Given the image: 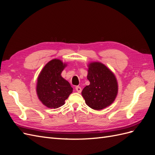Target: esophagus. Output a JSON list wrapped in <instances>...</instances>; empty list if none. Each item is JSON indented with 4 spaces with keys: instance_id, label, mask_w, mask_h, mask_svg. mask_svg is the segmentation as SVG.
Returning a JSON list of instances; mask_svg holds the SVG:
<instances>
[{
    "instance_id": "34e87169",
    "label": "esophagus",
    "mask_w": 155,
    "mask_h": 155,
    "mask_svg": "<svg viewBox=\"0 0 155 155\" xmlns=\"http://www.w3.org/2000/svg\"><path fill=\"white\" fill-rule=\"evenodd\" d=\"M76 91H77L78 93H80V92H81V88L80 87L77 86V87H76Z\"/></svg>"
}]
</instances>
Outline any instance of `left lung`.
Segmentation results:
<instances>
[{
    "label": "left lung",
    "mask_w": 155,
    "mask_h": 155,
    "mask_svg": "<svg viewBox=\"0 0 155 155\" xmlns=\"http://www.w3.org/2000/svg\"><path fill=\"white\" fill-rule=\"evenodd\" d=\"M87 79L90 85L81 92L86 104L94 110H100L110 105L118 94V85L114 73L100 62L88 64Z\"/></svg>",
    "instance_id": "8db88e82"
}]
</instances>
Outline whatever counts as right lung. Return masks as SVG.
<instances>
[{"mask_svg":"<svg viewBox=\"0 0 155 155\" xmlns=\"http://www.w3.org/2000/svg\"><path fill=\"white\" fill-rule=\"evenodd\" d=\"M67 66L61 60L54 59L45 64L37 78V96L42 104L50 109L63 105L72 92V87L61 75Z\"/></svg>","mask_w":155,"mask_h":155,"instance_id":"1","label":"right lung"}]
</instances>
